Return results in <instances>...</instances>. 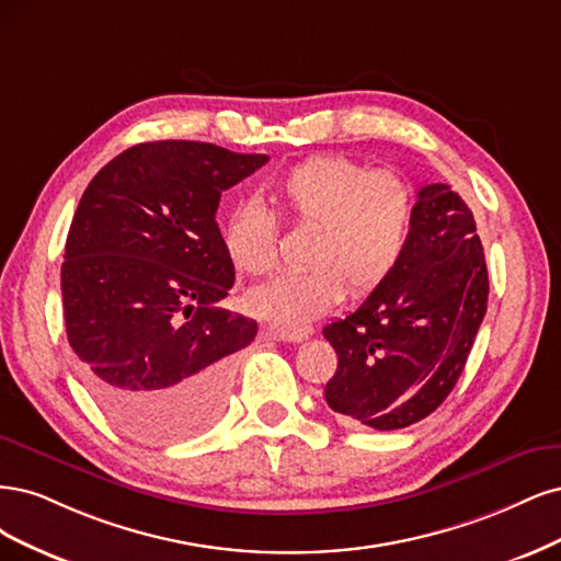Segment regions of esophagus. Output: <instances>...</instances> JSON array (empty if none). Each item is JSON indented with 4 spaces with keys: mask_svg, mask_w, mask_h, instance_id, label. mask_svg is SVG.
Segmentation results:
<instances>
[{
    "mask_svg": "<svg viewBox=\"0 0 561 561\" xmlns=\"http://www.w3.org/2000/svg\"><path fill=\"white\" fill-rule=\"evenodd\" d=\"M267 335H273L275 340H282V342H302L307 335H310V331L296 329V327H270Z\"/></svg>",
    "mask_w": 561,
    "mask_h": 561,
    "instance_id": "esophagus-1",
    "label": "esophagus"
}]
</instances>
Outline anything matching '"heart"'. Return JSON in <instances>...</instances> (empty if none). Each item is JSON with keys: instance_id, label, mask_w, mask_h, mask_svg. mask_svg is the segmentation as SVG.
Masks as SVG:
<instances>
[{"instance_id": "b5f03b06", "label": "heart", "mask_w": 561, "mask_h": 561, "mask_svg": "<svg viewBox=\"0 0 561 561\" xmlns=\"http://www.w3.org/2000/svg\"><path fill=\"white\" fill-rule=\"evenodd\" d=\"M298 228H310V270L251 288L247 310L282 327H305L345 300L377 291L399 267L410 240L414 195L405 176L370 170L350 156H312L273 188ZM224 251L242 275H270L279 263L275 219L256 205L234 209L224 226Z\"/></svg>"}]
</instances>
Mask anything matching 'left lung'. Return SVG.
I'll use <instances>...</instances> for the list:
<instances>
[{"instance_id":"left-lung-1","label":"left lung","mask_w":561,"mask_h":561,"mask_svg":"<svg viewBox=\"0 0 561 561\" xmlns=\"http://www.w3.org/2000/svg\"><path fill=\"white\" fill-rule=\"evenodd\" d=\"M486 296L473 211L447 184L422 186L396 273L356 312L323 329L337 354L329 408L377 431L428 417L457 385Z\"/></svg>"}]
</instances>
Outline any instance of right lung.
<instances>
[{
    "label": "right lung",
    "mask_w": 561,
    "mask_h": 561,
    "mask_svg": "<svg viewBox=\"0 0 561 561\" xmlns=\"http://www.w3.org/2000/svg\"><path fill=\"white\" fill-rule=\"evenodd\" d=\"M265 162L207 141H147L81 195L60 273L67 340L88 391L135 440H186L224 410L232 354L259 327L216 305L234 282L216 209Z\"/></svg>",
    "instance_id": "1"
}]
</instances>
